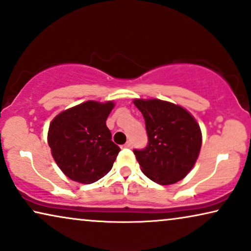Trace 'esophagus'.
Listing matches in <instances>:
<instances>
[{
    "mask_svg": "<svg viewBox=\"0 0 251 251\" xmlns=\"http://www.w3.org/2000/svg\"><path fill=\"white\" fill-rule=\"evenodd\" d=\"M125 147H126V149H131V147H132V143L130 142V140H128V142H126V143L125 144Z\"/></svg>",
    "mask_w": 251,
    "mask_h": 251,
    "instance_id": "34e87169",
    "label": "esophagus"
}]
</instances>
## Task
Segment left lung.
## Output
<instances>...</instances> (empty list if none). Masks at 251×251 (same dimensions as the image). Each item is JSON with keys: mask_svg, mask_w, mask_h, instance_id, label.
<instances>
[{"mask_svg": "<svg viewBox=\"0 0 251 251\" xmlns=\"http://www.w3.org/2000/svg\"><path fill=\"white\" fill-rule=\"evenodd\" d=\"M142 112L149 143L133 150L143 173L160 185H170L186 176L200 153V126L186 109L160 99H136Z\"/></svg>", "mask_w": 251, "mask_h": 251, "instance_id": "1", "label": "left lung"}]
</instances>
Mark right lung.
<instances>
[{
  "label": "right lung",
  "instance_id": "obj_1",
  "mask_svg": "<svg viewBox=\"0 0 251 251\" xmlns=\"http://www.w3.org/2000/svg\"><path fill=\"white\" fill-rule=\"evenodd\" d=\"M114 102L85 101L52 120L48 143L58 167L72 180L91 184L112 169L120 147L106 126Z\"/></svg>",
  "mask_w": 251,
  "mask_h": 251
}]
</instances>
